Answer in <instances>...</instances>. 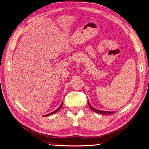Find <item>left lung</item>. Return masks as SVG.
<instances>
[{"label":"left lung","mask_w":149,"mask_h":149,"mask_svg":"<svg viewBox=\"0 0 149 149\" xmlns=\"http://www.w3.org/2000/svg\"><path fill=\"white\" fill-rule=\"evenodd\" d=\"M88 105H89V107H90V109H91L93 112H96V113L101 114H104V115H107V114H114V113H115V112H116V111H101V110H99V109H95V108L93 107L91 105V104H90L89 101H88Z\"/></svg>","instance_id":"8db88e82"}]
</instances>
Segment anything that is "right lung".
<instances>
[{"label": "right lung", "mask_w": 149, "mask_h": 149, "mask_svg": "<svg viewBox=\"0 0 149 149\" xmlns=\"http://www.w3.org/2000/svg\"><path fill=\"white\" fill-rule=\"evenodd\" d=\"M62 106H63V101H62V102H61V104H60V106H59V107L57 109H56L55 111H54L53 112H51V113H49V114H47V115H44V116H45V117H46V116H49V115H52V114H55V113H56V112H57L58 111H59L61 108V107H62Z\"/></svg>", "instance_id": "obj_1"}]
</instances>
